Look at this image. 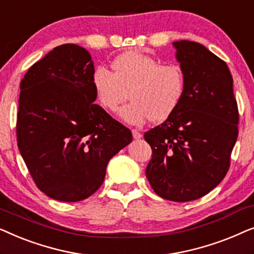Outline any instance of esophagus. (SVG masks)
Here are the masks:
<instances>
[{"mask_svg":"<svg viewBox=\"0 0 254 254\" xmlns=\"http://www.w3.org/2000/svg\"><path fill=\"white\" fill-rule=\"evenodd\" d=\"M131 134H133V137L135 138V140H138V138L142 137V134L138 131L137 129H133L131 130Z\"/></svg>","mask_w":254,"mask_h":254,"instance_id":"1","label":"esophagus"}]
</instances>
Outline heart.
<instances>
[{"mask_svg": "<svg viewBox=\"0 0 254 254\" xmlns=\"http://www.w3.org/2000/svg\"><path fill=\"white\" fill-rule=\"evenodd\" d=\"M113 72L105 67L93 71L92 85L100 106L113 112L129 96L127 105L119 110L125 123L140 125L149 119L159 123L171 116L185 91V75L176 64H159L156 59L136 51L118 57Z\"/></svg>", "mask_w": 254, "mask_h": 254, "instance_id": "heart-1", "label": "heart"}]
</instances>
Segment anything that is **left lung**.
I'll return each instance as SVG.
<instances>
[{
  "instance_id": "left-lung-1",
  "label": "left lung",
  "mask_w": 254,
  "mask_h": 254,
  "mask_svg": "<svg viewBox=\"0 0 254 254\" xmlns=\"http://www.w3.org/2000/svg\"><path fill=\"white\" fill-rule=\"evenodd\" d=\"M172 45L185 91L175 112L144 134L152 149L145 176L157 195L186 202L206 195L227 175L239 117L227 64L195 41Z\"/></svg>"
}]
</instances>
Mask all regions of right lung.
<instances>
[{
    "instance_id": "1",
    "label": "right lung",
    "mask_w": 254,
    "mask_h": 254,
    "mask_svg": "<svg viewBox=\"0 0 254 254\" xmlns=\"http://www.w3.org/2000/svg\"><path fill=\"white\" fill-rule=\"evenodd\" d=\"M95 65L85 48L58 46L20 82L17 142L30 175L54 200L76 202L102 186L110 159L131 131L95 103Z\"/></svg>"
}]
</instances>
